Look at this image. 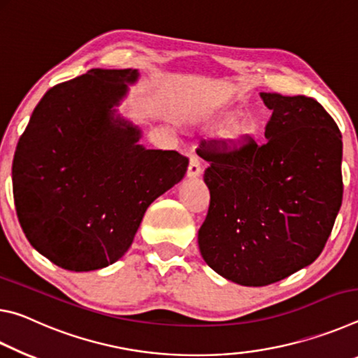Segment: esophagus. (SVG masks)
I'll return each instance as SVG.
<instances>
[{
	"instance_id": "34e87169",
	"label": "esophagus",
	"mask_w": 358,
	"mask_h": 358,
	"mask_svg": "<svg viewBox=\"0 0 358 358\" xmlns=\"http://www.w3.org/2000/svg\"><path fill=\"white\" fill-rule=\"evenodd\" d=\"M201 173V165H200V160H198V157L195 155H190V162H189V168H187V176L189 178H198Z\"/></svg>"
}]
</instances>
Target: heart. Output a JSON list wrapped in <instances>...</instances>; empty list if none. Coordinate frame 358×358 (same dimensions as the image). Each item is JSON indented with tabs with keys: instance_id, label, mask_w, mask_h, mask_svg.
<instances>
[{
	"instance_id": "obj_1",
	"label": "heart",
	"mask_w": 358,
	"mask_h": 358,
	"mask_svg": "<svg viewBox=\"0 0 358 358\" xmlns=\"http://www.w3.org/2000/svg\"><path fill=\"white\" fill-rule=\"evenodd\" d=\"M209 128H222V141L230 150H238L254 136V125L248 119H234L230 113H219L208 117Z\"/></svg>"
}]
</instances>
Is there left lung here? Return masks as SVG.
Instances as JSON below:
<instances>
[{"label": "left lung", "instance_id": "8db88e82", "mask_svg": "<svg viewBox=\"0 0 358 358\" xmlns=\"http://www.w3.org/2000/svg\"><path fill=\"white\" fill-rule=\"evenodd\" d=\"M260 96L273 110L265 144H200L210 201L198 245L215 273L248 287L311 265L343 201V136L331 115L314 98Z\"/></svg>", "mask_w": 358, "mask_h": 358}]
</instances>
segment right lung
Listing matches in <instances>:
<instances>
[{
    "mask_svg": "<svg viewBox=\"0 0 358 358\" xmlns=\"http://www.w3.org/2000/svg\"><path fill=\"white\" fill-rule=\"evenodd\" d=\"M136 69H90L45 92L13 163L17 217L57 266L93 271L133 243L149 204L184 178L189 158L145 149L114 106Z\"/></svg>",
    "mask_w": 358,
    "mask_h": 358,
    "instance_id": "right-lung-1",
    "label": "right lung"
}]
</instances>
